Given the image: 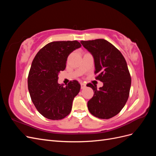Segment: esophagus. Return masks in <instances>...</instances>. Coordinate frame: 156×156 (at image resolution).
<instances>
[{"label":"esophagus","instance_id":"esophagus-1","mask_svg":"<svg viewBox=\"0 0 156 156\" xmlns=\"http://www.w3.org/2000/svg\"><path fill=\"white\" fill-rule=\"evenodd\" d=\"M86 87V84L84 83H81V89H83Z\"/></svg>","mask_w":156,"mask_h":156}]
</instances>
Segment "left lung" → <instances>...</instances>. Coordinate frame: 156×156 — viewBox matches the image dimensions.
Segmentation results:
<instances>
[{"label":"left lung","instance_id":"left-lung-1","mask_svg":"<svg viewBox=\"0 0 156 156\" xmlns=\"http://www.w3.org/2000/svg\"><path fill=\"white\" fill-rule=\"evenodd\" d=\"M81 43L93 56L95 74H98L96 79L103 83L99 89L96 84H87L94 92L88 108L99 119H111L119 114L129 98L131 79L126 61L120 51L104 39Z\"/></svg>","mask_w":156,"mask_h":156}]
</instances>
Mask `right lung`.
Masks as SVG:
<instances>
[{"label":"right lung","mask_w":156,"mask_h":156,"mask_svg":"<svg viewBox=\"0 0 156 156\" xmlns=\"http://www.w3.org/2000/svg\"><path fill=\"white\" fill-rule=\"evenodd\" d=\"M81 47L76 40L51 42L38 51L32 61L28 88L36 109L47 119L61 120L72 111L81 85L74 80L64 87L58 83V75L65 69L69 55Z\"/></svg>","instance_id":"add662e5"}]
</instances>
